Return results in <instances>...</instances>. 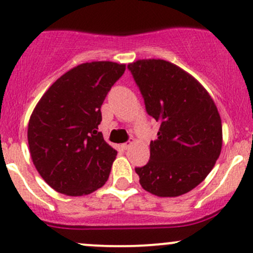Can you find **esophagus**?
<instances>
[{"mask_svg":"<svg viewBox=\"0 0 253 253\" xmlns=\"http://www.w3.org/2000/svg\"><path fill=\"white\" fill-rule=\"evenodd\" d=\"M133 142H134V139H133V138H129V141H128V142H127V143H124V144L121 145V147H122V149L127 150V149H128L129 147H131V145H132V143H133Z\"/></svg>","mask_w":253,"mask_h":253,"instance_id":"1","label":"esophagus"}]
</instances>
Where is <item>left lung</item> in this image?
<instances>
[{
	"label": "left lung",
	"mask_w": 253,
	"mask_h": 253,
	"mask_svg": "<svg viewBox=\"0 0 253 253\" xmlns=\"http://www.w3.org/2000/svg\"><path fill=\"white\" fill-rule=\"evenodd\" d=\"M145 111L160 124L150 158L136 168L139 183L159 197H176L200 185L220 155L221 120L207 90L192 76L164 60L127 66Z\"/></svg>",
	"instance_id": "left-lung-1"
}]
</instances>
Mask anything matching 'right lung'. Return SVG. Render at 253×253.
Instances as JSON below:
<instances>
[{
	"label": "right lung",
	"mask_w": 253,
	"mask_h": 253,
	"mask_svg": "<svg viewBox=\"0 0 253 253\" xmlns=\"http://www.w3.org/2000/svg\"><path fill=\"white\" fill-rule=\"evenodd\" d=\"M126 66L82 63L60 77L35 106L28 125L30 155L48 186L83 196L105 185L117 152L98 126L101 105Z\"/></svg>",
	"instance_id": "1"
}]
</instances>
